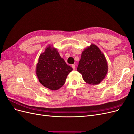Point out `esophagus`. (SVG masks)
Returning <instances> with one entry per match:
<instances>
[{
  "label": "esophagus",
  "mask_w": 134,
  "mask_h": 134,
  "mask_svg": "<svg viewBox=\"0 0 134 134\" xmlns=\"http://www.w3.org/2000/svg\"><path fill=\"white\" fill-rule=\"evenodd\" d=\"M71 67L72 68V69H73L74 70H75V65L74 64H72V65H71Z\"/></svg>",
  "instance_id": "1"
}]
</instances>
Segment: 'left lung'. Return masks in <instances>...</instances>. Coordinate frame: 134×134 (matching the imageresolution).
I'll use <instances>...</instances> for the list:
<instances>
[{"mask_svg": "<svg viewBox=\"0 0 134 134\" xmlns=\"http://www.w3.org/2000/svg\"><path fill=\"white\" fill-rule=\"evenodd\" d=\"M77 71L89 84H99L108 72V65L102 51L94 44H91L82 52Z\"/></svg>", "mask_w": 134, "mask_h": 134, "instance_id": "1", "label": "left lung"}]
</instances>
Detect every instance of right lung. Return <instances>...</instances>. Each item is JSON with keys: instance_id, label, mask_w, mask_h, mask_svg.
<instances>
[{"instance_id": "obj_1", "label": "right lung", "mask_w": 134, "mask_h": 134, "mask_svg": "<svg viewBox=\"0 0 134 134\" xmlns=\"http://www.w3.org/2000/svg\"><path fill=\"white\" fill-rule=\"evenodd\" d=\"M72 70V68L61 58L57 49L50 44L40 54L36 68L40 83L52 91L62 88Z\"/></svg>"}]
</instances>
